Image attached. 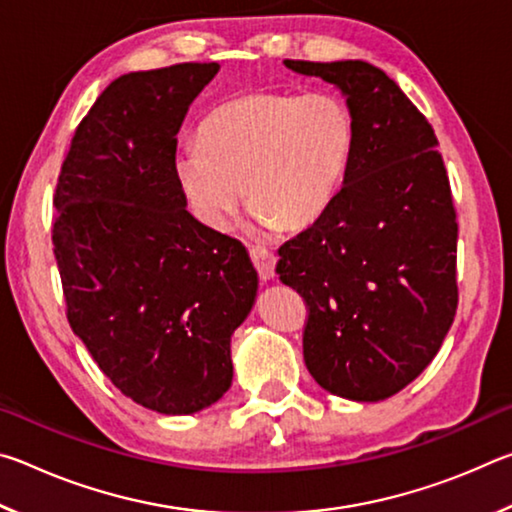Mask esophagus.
Wrapping results in <instances>:
<instances>
[{"mask_svg":"<svg viewBox=\"0 0 512 512\" xmlns=\"http://www.w3.org/2000/svg\"><path fill=\"white\" fill-rule=\"evenodd\" d=\"M250 259H253V264L257 268L259 277H262V282L271 280V277L275 275L273 250H268L266 246H250Z\"/></svg>","mask_w":512,"mask_h":512,"instance_id":"34e87169","label":"esophagus"}]
</instances>
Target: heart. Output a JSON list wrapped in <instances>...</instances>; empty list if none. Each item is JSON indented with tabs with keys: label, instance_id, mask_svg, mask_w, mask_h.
<instances>
[{
	"label": "heart",
	"instance_id": "b5f03b06",
	"mask_svg": "<svg viewBox=\"0 0 512 512\" xmlns=\"http://www.w3.org/2000/svg\"><path fill=\"white\" fill-rule=\"evenodd\" d=\"M354 121L329 92H253L216 108L201 142L180 146L173 171L194 214L230 228L244 194L257 228H300L323 214L345 180Z\"/></svg>",
	"mask_w": 512,
	"mask_h": 512
}]
</instances>
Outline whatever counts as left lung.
I'll use <instances>...</instances> for the list:
<instances>
[{
	"label": "left lung",
	"mask_w": 512,
	"mask_h": 512,
	"mask_svg": "<svg viewBox=\"0 0 512 512\" xmlns=\"http://www.w3.org/2000/svg\"><path fill=\"white\" fill-rule=\"evenodd\" d=\"M339 88L354 121L343 187L280 246L277 275L307 302L302 352L332 395L379 402L436 357L458 307V223L427 117L363 60H284Z\"/></svg>",
	"instance_id": "obj_1"
}]
</instances>
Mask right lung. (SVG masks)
<instances>
[{"label":"right lung","instance_id":"right-lung-1","mask_svg":"<svg viewBox=\"0 0 512 512\" xmlns=\"http://www.w3.org/2000/svg\"><path fill=\"white\" fill-rule=\"evenodd\" d=\"M219 63L112 81L76 128L54 194L67 320L144 409L189 415L232 384L230 336L257 296L241 241L187 212L176 135Z\"/></svg>","mask_w":512,"mask_h":512}]
</instances>
